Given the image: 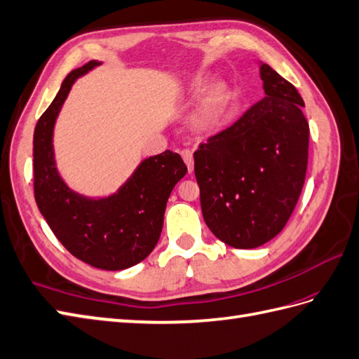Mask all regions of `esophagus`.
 I'll list each match as a JSON object with an SVG mask.
<instances>
[{
    "instance_id": "esophagus-1",
    "label": "esophagus",
    "mask_w": 359,
    "mask_h": 359,
    "mask_svg": "<svg viewBox=\"0 0 359 359\" xmlns=\"http://www.w3.org/2000/svg\"><path fill=\"white\" fill-rule=\"evenodd\" d=\"M180 154L182 156V160H184V163L187 164L189 172L194 170V154H191V151L190 149H182V151H180Z\"/></svg>"
}]
</instances>
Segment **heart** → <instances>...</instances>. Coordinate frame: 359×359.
<instances>
[{
  "instance_id": "1",
  "label": "heart",
  "mask_w": 359,
  "mask_h": 359,
  "mask_svg": "<svg viewBox=\"0 0 359 359\" xmlns=\"http://www.w3.org/2000/svg\"><path fill=\"white\" fill-rule=\"evenodd\" d=\"M204 85H205L204 79H196L194 83V90L203 91ZM224 104H225V93L219 88L212 90L198 107L195 114V123L198 126H207L210 123H213L216 117L221 114Z\"/></svg>"
}]
</instances>
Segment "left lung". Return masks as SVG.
<instances>
[{
	"instance_id": "8db88e82",
	"label": "left lung",
	"mask_w": 359,
	"mask_h": 359,
	"mask_svg": "<svg viewBox=\"0 0 359 359\" xmlns=\"http://www.w3.org/2000/svg\"><path fill=\"white\" fill-rule=\"evenodd\" d=\"M260 77L265 97L194 154L204 221L234 248L260 247L283 230L308 169L302 95L266 64Z\"/></svg>"
}]
</instances>
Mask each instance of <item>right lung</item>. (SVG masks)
I'll use <instances>...</instances> for the list:
<instances>
[{"label":"right lung","mask_w":359,"mask_h":359,"mask_svg":"<svg viewBox=\"0 0 359 359\" xmlns=\"http://www.w3.org/2000/svg\"><path fill=\"white\" fill-rule=\"evenodd\" d=\"M99 65L73 69L42 114L33 135V189L42 216L74 257L94 268L118 271L151 255L160 239L165 203L187 168L178 154L149 156L117 195L88 199L69 190L55 165L51 135L57 114L77 77Z\"/></svg>","instance_id":"right-lung-1"}]
</instances>
